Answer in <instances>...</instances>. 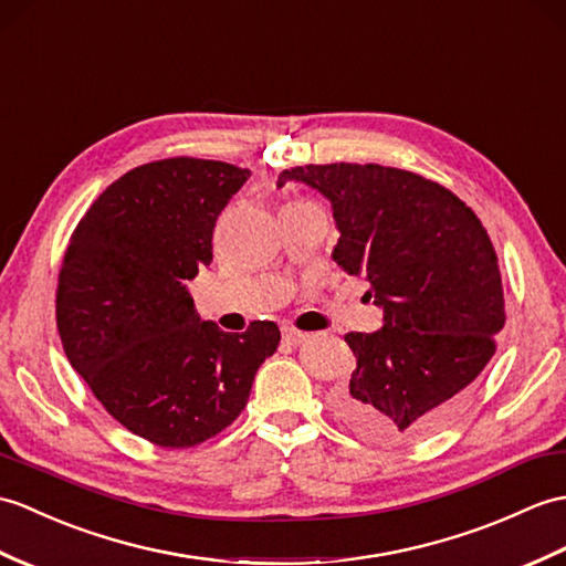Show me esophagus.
Instances as JSON below:
<instances>
[{"label": "esophagus", "mask_w": 566, "mask_h": 566, "mask_svg": "<svg viewBox=\"0 0 566 566\" xmlns=\"http://www.w3.org/2000/svg\"><path fill=\"white\" fill-rule=\"evenodd\" d=\"M282 337H284L286 345H301V343H304V339H306V333L294 331V327H284Z\"/></svg>", "instance_id": "1"}]
</instances>
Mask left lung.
Segmentation results:
<instances>
[{
	"mask_svg": "<svg viewBox=\"0 0 566 566\" xmlns=\"http://www.w3.org/2000/svg\"><path fill=\"white\" fill-rule=\"evenodd\" d=\"M325 195L339 231L333 260L369 280L376 333H347L357 357L335 390L337 417L364 439L410 441L441 429L496 352L504 289L494 245L472 209L412 170L325 164L282 170Z\"/></svg>",
	"mask_w": 566,
	"mask_h": 566,
	"instance_id": "8db88e82",
	"label": "left lung"
}]
</instances>
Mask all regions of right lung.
<instances>
[{
    "label": "right lung",
    "instance_id": "obj_1",
    "mask_svg": "<svg viewBox=\"0 0 566 566\" xmlns=\"http://www.w3.org/2000/svg\"><path fill=\"white\" fill-rule=\"evenodd\" d=\"M248 178L190 156L137 166L98 195L64 251L55 311L72 369L117 422L164 449L227 429L280 345L272 321L241 335L200 321L188 292Z\"/></svg>",
    "mask_w": 566,
    "mask_h": 566
}]
</instances>
